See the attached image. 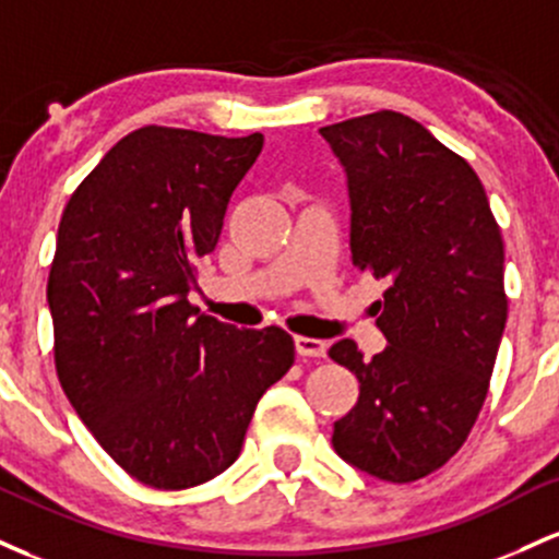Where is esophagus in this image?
Masks as SVG:
<instances>
[{
	"instance_id": "esophagus-1",
	"label": "esophagus",
	"mask_w": 559,
	"mask_h": 559,
	"mask_svg": "<svg viewBox=\"0 0 559 559\" xmlns=\"http://www.w3.org/2000/svg\"><path fill=\"white\" fill-rule=\"evenodd\" d=\"M296 350H298V356H309V359H322V356L328 354V343L317 341V337L298 335L296 337Z\"/></svg>"
}]
</instances>
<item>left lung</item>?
I'll return each mask as SVG.
<instances>
[{
  "instance_id": "1",
  "label": "left lung",
  "mask_w": 559,
  "mask_h": 559,
  "mask_svg": "<svg viewBox=\"0 0 559 559\" xmlns=\"http://www.w3.org/2000/svg\"><path fill=\"white\" fill-rule=\"evenodd\" d=\"M343 166L350 261L385 280L364 359L343 337L330 356L359 378L332 447L361 473L412 483L447 465L486 401L507 322L504 242L478 174L423 123L382 110L319 129Z\"/></svg>"
}]
</instances>
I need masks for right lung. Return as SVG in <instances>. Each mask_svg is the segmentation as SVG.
<instances>
[{
  "instance_id": "1",
  "label": "right lung",
  "mask_w": 559,
  "mask_h": 559,
  "mask_svg": "<svg viewBox=\"0 0 559 559\" xmlns=\"http://www.w3.org/2000/svg\"><path fill=\"white\" fill-rule=\"evenodd\" d=\"M261 134L144 127L62 211L47 304L68 401L112 460L153 488H190L240 456L255 404L296 361L280 328L237 330L190 304Z\"/></svg>"
}]
</instances>
